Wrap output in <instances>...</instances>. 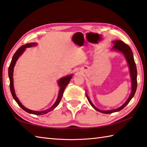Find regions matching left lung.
Wrapping results in <instances>:
<instances>
[{
  "instance_id": "left-lung-1",
  "label": "left lung",
  "mask_w": 147,
  "mask_h": 147,
  "mask_svg": "<svg viewBox=\"0 0 147 147\" xmlns=\"http://www.w3.org/2000/svg\"><path fill=\"white\" fill-rule=\"evenodd\" d=\"M113 43H114V46L112 48L113 50L121 52V53L125 55L127 62H128L129 68V71H130V76H131V94H130L129 97H128V99H127V100L125 102V104H123L121 106L116 109L108 110V111H102V110H100L99 109H97V107L94 106V105L92 104V102H91V100L89 99V97H88V96L86 94L87 98L88 100H89V103L90 104V105L92 106L96 110H97V111H99L104 114L113 113L115 112L119 111L123 109L124 107H125L127 104L129 103V102L131 100V99L133 98V96H134L136 90V87H137V79H136V78H137V70H136V66L134 60V58H133V52L131 50V48H130V47L128 45L125 44L122 41L116 40V41H113Z\"/></svg>"
}]
</instances>
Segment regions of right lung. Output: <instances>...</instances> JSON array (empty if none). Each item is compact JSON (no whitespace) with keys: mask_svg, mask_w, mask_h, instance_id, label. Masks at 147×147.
I'll return each mask as SVG.
<instances>
[{"mask_svg":"<svg viewBox=\"0 0 147 147\" xmlns=\"http://www.w3.org/2000/svg\"><path fill=\"white\" fill-rule=\"evenodd\" d=\"M36 45V43H31L26 44L24 45H22V46H21L17 51H16L14 55H13L11 62V63H10L9 67L8 74H9V80H10V90H11V92L13 98L14 99V100L16 101V102L18 103V105L20 106L22 109L24 110L25 111L28 112V113L33 114V115H45V114H47L48 112L51 111L54 109L55 107H56L58 105V104L60 103V100L61 99V97H62V96H63V94L65 87H67L68 84L69 83L70 79H71V77H72V75H70V76H68L61 78V79H60L59 80H58V86H60V89L59 90V93H58V98L56 100V102L54 103L53 105L50 108H49L45 111H32V110H30V109L26 108V107H25L21 103V102L19 101V100L18 99V98L17 97V96H16V94H15V91H14V85H13V71H14V67L16 65V61L18 60L19 57H20L21 55L22 54V53L24 51L26 48L35 46Z\"/></svg>","mask_w":147,"mask_h":147,"instance_id":"obj_1","label":"right lung"}]
</instances>
